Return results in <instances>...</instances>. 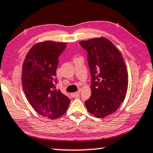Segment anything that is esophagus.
Segmentation results:
<instances>
[{"mask_svg": "<svg viewBox=\"0 0 153 153\" xmlns=\"http://www.w3.org/2000/svg\"><path fill=\"white\" fill-rule=\"evenodd\" d=\"M80 90L78 91V92H73V93H71V96H72V97H78L80 95Z\"/></svg>", "mask_w": 153, "mask_h": 153, "instance_id": "34e87169", "label": "esophagus"}]
</instances>
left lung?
I'll list each match as a JSON object with an SVG mask.
<instances>
[{
  "label": "left lung",
  "instance_id": "obj_1",
  "mask_svg": "<svg viewBox=\"0 0 153 153\" xmlns=\"http://www.w3.org/2000/svg\"><path fill=\"white\" fill-rule=\"evenodd\" d=\"M88 51L92 85L87 109L97 118L108 117L119 109L128 90V73L119 49L101 36L80 42Z\"/></svg>",
  "mask_w": 153,
  "mask_h": 153
}]
</instances>
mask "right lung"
<instances>
[{"label": "right lung", "instance_id": "obj_1", "mask_svg": "<svg viewBox=\"0 0 153 153\" xmlns=\"http://www.w3.org/2000/svg\"><path fill=\"white\" fill-rule=\"evenodd\" d=\"M66 43L44 41L32 46L22 65V88L27 100L39 114L57 119L68 110L71 100L55 89L59 56Z\"/></svg>", "mask_w": 153, "mask_h": 153}]
</instances>
